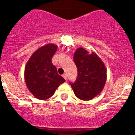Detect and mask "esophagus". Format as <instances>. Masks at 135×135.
<instances>
[{
    "mask_svg": "<svg viewBox=\"0 0 135 135\" xmlns=\"http://www.w3.org/2000/svg\"><path fill=\"white\" fill-rule=\"evenodd\" d=\"M63 77H64V79H65V80H67V74H63Z\"/></svg>",
    "mask_w": 135,
    "mask_h": 135,
    "instance_id": "34e87169",
    "label": "esophagus"
}]
</instances>
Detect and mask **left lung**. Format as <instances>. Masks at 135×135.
<instances>
[{
	"mask_svg": "<svg viewBox=\"0 0 135 135\" xmlns=\"http://www.w3.org/2000/svg\"><path fill=\"white\" fill-rule=\"evenodd\" d=\"M74 61L78 70V77L71 83L76 96L83 101L93 99L102 91L107 79L105 64L95 52H88L78 48L74 55Z\"/></svg>",
	"mask_w": 135,
	"mask_h": 135,
	"instance_id": "obj_1",
	"label": "left lung"
}]
</instances>
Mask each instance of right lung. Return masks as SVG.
Instances as JSON below:
<instances>
[{
    "mask_svg": "<svg viewBox=\"0 0 135 135\" xmlns=\"http://www.w3.org/2000/svg\"><path fill=\"white\" fill-rule=\"evenodd\" d=\"M57 49V46L54 44L41 46L32 55L25 67L26 86L31 93L40 100L50 98L65 82L51 61Z\"/></svg>",
    "mask_w": 135,
    "mask_h": 135,
    "instance_id": "right-lung-1",
    "label": "right lung"
}]
</instances>
